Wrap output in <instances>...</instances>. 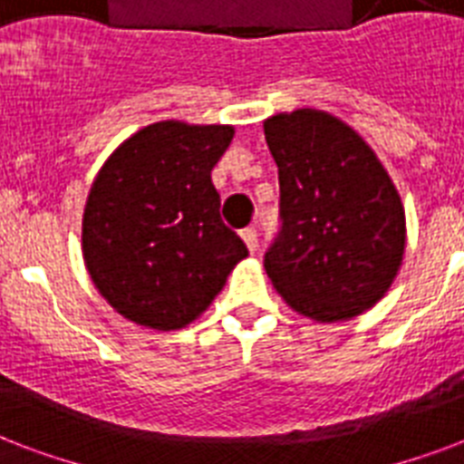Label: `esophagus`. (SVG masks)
<instances>
[{"instance_id": "34e87169", "label": "esophagus", "mask_w": 464, "mask_h": 464, "mask_svg": "<svg viewBox=\"0 0 464 464\" xmlns=\"http://www.w3.org/2000/svg\"><path fill=\"white\" fill-rule=\"evenodd\" d=\"M240 238H243V243L247 246V250L255 253V247H257V231H255V228H243V231H240Z\"/></svg>"}]
</instances>
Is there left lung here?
<instances>
[{
	"instance_id": "obj_1",
	"label": "left lung",
	"mask_w": 464,
	"mask_h": 464,
	"mask_svg": "<svg viewBox=\"0 0 464 464\" xmlns=\"http://www.w3.org/2000/svg\"><path fill=\"white\" fill-rule=\"evenodd\" d=\"M262 127L282 189V233L265 255L272 286L315 323L366 313L402 267L407 218L395 182L332 112L296 108Z\"/></svg>"
}]
</instances>
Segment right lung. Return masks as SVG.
Instances as JSON below:
<instances>
[{"label": "right lung", "instance_id": "obj_1", "mask_svg": "<svg viewBox=\"0 0 464 464\" xmlns=\"http://www.w3.org/2000/svg\"><path fill=\"white\" fill-rule=\"evenodd\" d=\"M233 134L231 125L160 120L127 137L93 178L82 218L83 265L130 323L188 327L247 257L218 217L211 185Z\"/></svg>", "mask_w": 464, "mask_h": 464}]
</instances>
